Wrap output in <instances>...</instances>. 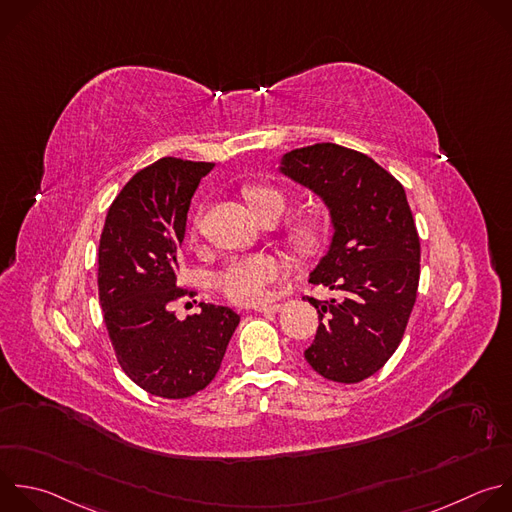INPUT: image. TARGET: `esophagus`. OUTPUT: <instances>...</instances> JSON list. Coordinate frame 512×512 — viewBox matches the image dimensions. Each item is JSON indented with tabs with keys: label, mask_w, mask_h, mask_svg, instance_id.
I'll list each match as a JSON object with an SVG mask.
<instances>
[{
	"label": "esophagus",
	"mask_w": 512,
	"mask_h": 512,
	"mask_svg": "<svg viewBox=\"0 0 512 512\" xmlns=\"http://www.w3.org/2000/svg\"><path fill=\"white\" fill-rule=\"evenodd\" d=\"M259 313H277L283 309V303H265V305H257L255 307Z\"/></svg>",
	"instance_id": "1"
}]
</instances>
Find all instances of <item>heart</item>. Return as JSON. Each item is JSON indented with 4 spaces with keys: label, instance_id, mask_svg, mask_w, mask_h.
<instances>
[{
    "label": "heart",
    "instance_id": "obj_1",
    "mask_svg": "<svg viewBox=\"0 0 512 512\" xmlns=\"http://www.w3.org/2000/svg\"><path fill=\"white\" fill-rule=\"evenodd\" d=\"M247 199L255 215L265 221L271 217H281L285 211V197L273 187H253L247 191ZM197 227V223H195ZM291 239L297 247L309 251L319 241V231L315 223H299L291 229ZM283 275V265L269 255H251L233 259L219 275L217 287L221 293L239 305H253L267 297L271 283Z\"/></svg>",
    "mask_w": 512,
    "mask_h": 512
}]
</instances>
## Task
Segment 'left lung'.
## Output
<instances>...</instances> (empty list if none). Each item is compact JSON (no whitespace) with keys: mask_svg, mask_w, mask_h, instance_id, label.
Here are the masks:
<instances>
[{"mask_svg":"<svg viewBox=\"0 0 512 512\" xmlns=\"http://www.w3.org/2000/svg\"><path fill=\"white\" fill-rule=\"evenodd\" d=\"M281 173L323 199L333 223L309 283L337 291L309 299L319 325L303 352L323 378L358 384L398 350L420 281V239L404 187L370 156L319 142L287 152Z\"/></svg>","mask_w":512,"mask_h":512,"instance_id":"1","label":"left lung"}]
</instances>
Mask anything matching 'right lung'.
Instances as JSON below:
<instances>
[{
  "label": "right lung",
  "instance_id": "add662e5",
  "mask_svg": "<svg viewBox=\"0 0 512 512\" xmlns=\"http://www.w3.org/2000/svg\"><path fill=\"white\" fill-rule=\"evenodd\" d=\"M213 162L164 156L112 201L98 247V295L116 360L144 392L181 400L217 376L239 325L231 307L199 303L179 319L170 309L191 295L177 287L179 247L191 199Z\"/></svg>",
  "mask_w": 512,
  "mask_h": 512
}]
</instances>
